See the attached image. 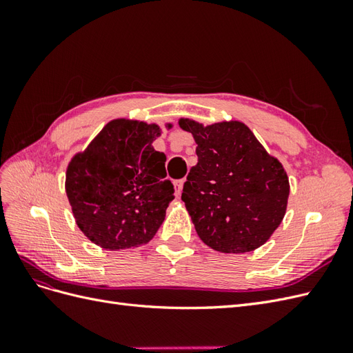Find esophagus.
I'll list each match as a JSON object with an SVG mask.
<instances>
[{"label":"esophagus","mask_w":353,"mask_h":353,"mask_svg":"<svg viewBox=\"0 0 353 353\" xmlns=\"http://www.w3.org/2000/svg\"><path fill=\"white\" fill-rule=\"evenodd\" d=\"M184 183H185V179H178V181H175V183H174V187H175V194H176V196H181V193H183Z\"/></svg>","instance_id":"1"}]
</instances>
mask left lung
<instances>
[{
	"label": "left lung",
	"instance_id": "obj_1",
	"mask_svg": "<svg viewBox=\"0 0 353 353\" xmlns=\"http://www.w3.org/2000/svg\"><path fill=\"white\" fill-rule=\"evenodd\" d=\"M197 144L183 201L201 241L222 253L261 248L285 215L290 184L284 166L240 121L203 125L181 117Z\"/></svg>",
	"mask_w": 353,
	"mask_h": 353
}]
</instances>
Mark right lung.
I'll use <instances>...</instances> for the list:
<instances>
[{"label": "right lung", "mask_w": 353, "mask_h": 353, "mask_svg": "<svg viewBox=\"0 0 353 353\" xmlns=\"http://www.w3.org/2000/svg\"><path fill=\"white\" fill-rule=\"evenodd\" d=\"M160 135L156 123L121 117L70 159L65 188L73 218L101 249L147 244L162 225L175 190L166 178L165 153L152 145Z\"/></svg>", "instance_id": "right-lung-1"}]
</instances>
